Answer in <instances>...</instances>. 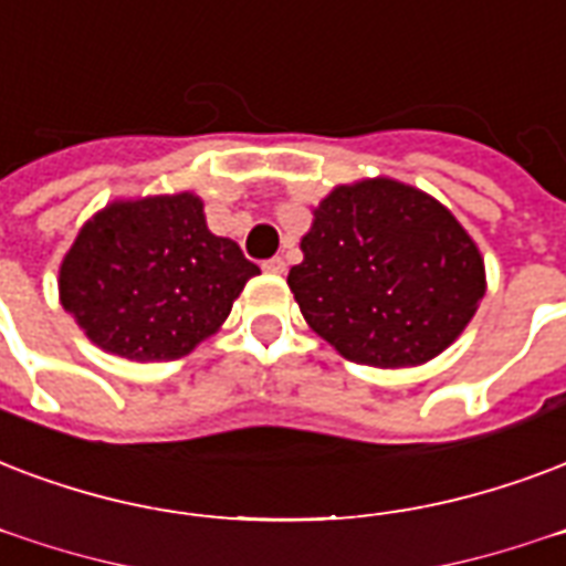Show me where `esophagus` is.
<instances>
[{"label":"esophagus","mask_w":566,"mask_h":566,"mask_svg":"<svg viewBox=\"0 0 566 566\" xmlns=\"http://www.w3.org/2000/svg\"><path fill=\"white\" fill-rule=\"evenodd\" d=\"M264 270L273 275H282L287 270V264H284V258H270V261H264Z\"/></svg>","instance_id":"1"}]
</instances>
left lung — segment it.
I'll list each match as a JSON object with an SVG mask.
<instances>
[{"mask_svg": "<svg viewBox=\"0 0 566 566\" xmlns=\"http://www.w3.org/2000/svg\"><path fill=\"white\" fill-rule=\"evenodd\" d=\"M287 284L344 359L412 368L451 347L484 300V258L437 198L391 178L335 187Z\"/></svg>", "mask_w": 566, "mask_h": 566, "instance_id": "1", "label": "left lung"}]
</instances>
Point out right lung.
I'll return each instance as SVG.
<instances>
[{
	"label": "right lung",
	"mask_w": 566,
	"mask_h": 566,
	"mask_svg": "<svg viewBox=\"0 0 566 566\" xmlns=\"http://www.w3.org/2000/svg\"><path fill=\"white\" fill-rule=\"evenodd\" d=\"M258 273L234 240L210 234L201 198L148 196L112 201L82 226L59 296L101 350L168 361L219 332Z\"/></svg>",
	"instance_id": "add662e5"
}]
</instances>
